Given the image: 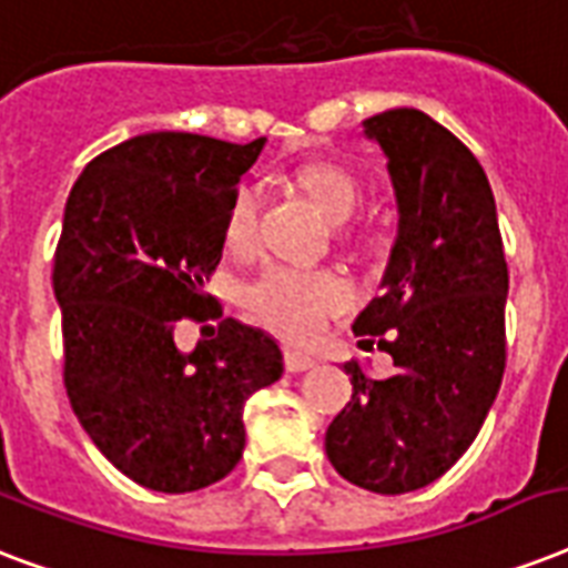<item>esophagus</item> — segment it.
Here are the masks:
<instances>
[{
    "label": "esophagus",
    "mask_w": 568,
    "mask_h": 568,
    "mask_svg": "<svg viewBox=\"0 0 568 568\" xmlns=\"http://www.w3.org/2000/svg\"><path fill=\"white\" fill-rule=\"evenodd\" d=\"M315 359L310 354H301V351H285V372L292 374H301V372H310L315 368Z\"/></svg>",
    "instance_id": "1"
}]
</instances>
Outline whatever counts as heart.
Here are the masks:
<instances>
[{"label":"heart","instance_id":"heart-1","mask_svg":"<svg viewBox=\"0 0 568 568\" xmlns=\"http://www.w3.org/2000/svg\"><path fill=\"white\" fill-rule=\"evenodd\" d=\"M301 191L310 196L327 221L342 223L351 217L363 189L347 168L336 162H310L294 173ZM256 191L241 185L226 212V244L244 250L256 235ZM244 303L265 327L285 338L315 336L329 315L351 306V288L342 276L321 267L265 265L244 288Z\"/></svg>","mask_w":568,"mask_h":568}]
</instances>
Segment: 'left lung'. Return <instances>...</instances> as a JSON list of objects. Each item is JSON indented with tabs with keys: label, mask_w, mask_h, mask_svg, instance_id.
<instances>
[{
	"label": "left lung",
	"mask_w": 568,
	"mask_h": 568,
	"mask_svg": "<svg viewBox=\"0 0 568 568\" xmlns=\"http://www.w3.org/2000/svg\"><path fill=\"white\" fill-rule=\"evenodd\" d=\"M388 159L397 239L383 294L356 336L395 359L372 379L347 363L354 395L327 427L338 475L368 493L404 495L439 480L475 442L501 388L507 262L484 168L457 135L418 109L363 123Z\"/></svg>",
	"instance_id": "1"
}]
</instances>
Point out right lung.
<instances>
[{
  "mask_svg": "<svg viewBox=\"0 0 568 568\" xmlns=\"http://www.w3.org/2000/svg\"><path fill=\"white\" fill-rule=\"evenodd\" d=\"M262 146L150 132L97 155L67 196L52 271L67 397L111 466L153 493L230 475L247 397L283 377L280 345L235 318L191 354L173 342L182 318H221L203 285Z\"/></svg>",
  "mask_w": 568,
  "mask_h": 568,
  "instance_id": "right-lung-1",
  "label": "right lung"
}]
</instances>
